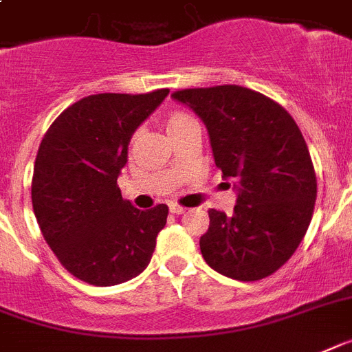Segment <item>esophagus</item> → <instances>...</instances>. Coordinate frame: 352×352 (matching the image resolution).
<instances>
[{
    "label": "esophagus",
    "instance_id": "34e87169",
    "mask_svg": "<svg viewBox=\"0 0 352 352\" xmlns=\"http://www.w3.org/2000/svg\"><path fill=\"white\" fill-rule=\"evenodd\" d=\"M169 210H170V214H174V216H179V214H183V212L187 210V208L179 207V205H176V203H170Z\"/></svg>",
    "mask_w": 352,
    "mask_h": 352
}]
</instances>
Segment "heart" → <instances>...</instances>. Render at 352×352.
Here are the masks:
<instances>
[{
    "label": "heart",
    "mask_w": 352,
    "mask_h": 352,
    "mask_svg": "<svg viewBox=\"0 0 352 352\" xmlns=\"http://www.w3.org/2000/svg\"><path fill=\"white\" fill-rule=\"evenodd\" d=\"M188 122H194L188 115H185V113L182 111H173L167 115V118H165V127H167V131H169L170 135L174 131H178L182 129L183 126H187Z\"/></svg>",
    "instance_id": "obj_1"
}]
</instances>
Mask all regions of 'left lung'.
Wrapping results in <instances>:
<instances>
[{
    "instance_id": "8db88e82",
    "label": "left lung",
    "mask_w": 352,
    "mask_h": 352,
    "mask_svg": "<svg viewBox=\"0 0 352 352\" xmlns=\"http://www.w3.org/2000/svg\"><path fill=\"white\" fill-rule=\"evenodd\" d=\"M208 131L214 162L234 179V214L210 208L199 248L212 270L235 280L277 272L306 235L316 176L292 115L263 93L234 84L174 91Z\"/></svg>"
}]
</instances>
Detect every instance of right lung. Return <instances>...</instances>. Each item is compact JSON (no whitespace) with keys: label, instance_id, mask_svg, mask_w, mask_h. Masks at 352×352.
<instances>
[{"label":"right lung","instance_id":"right-lung-1","mask_svg":"<svg viewBox=\"0 0 352 352\" xmlns=\"http://www.w3.org/2000/svg\"><path fill=\"white\" fill-rule=\"evenodd\" d=\"M169 95L98 93L72 104L46 131L32 178V207L60 264L84 283L115 286L149 264L167 205L140 210L117 179L135 131Z\"/></svg>","mask_w":352,"mask_h":352}]
</instances>
